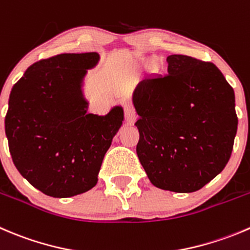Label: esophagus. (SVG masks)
Instances as JSON below:
<instances>
[{"mask_svg":"<svg viewBox=\"0 0 250 250\" xmlns=\"http://www.w3.org/2000/svg\"><path fill=\"white\" fill-rule=\"evenodd\" d=\"M123 110H125V118L127 121L128 125H133L137 120V113H135L134 107L130 103H125L123 106Z\"/></svg>","mask_w":250,"mask_h":250,"instance_id":"34e87169","label":"esophagus"}]
</instances>
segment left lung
Here are the masks:
<instances>
[{
    "mask_svg": "<svg viewBox=\"0 0 250 250\" xmlns=\"http://www.w3.org/2000/svg\"><path fill=\"white\" fill-rule=\"evenodd\" d=\"M167 63L166 76L144 79L133 95L137 154L155 187L192 193L231 157L238 125L234 91L211 62L171 55Z\"/></svg>",
    "mask_w": 250,
    "mask_h": 250,
    "instance_id": "1",
    "label": "left lung"
}]
</instances>
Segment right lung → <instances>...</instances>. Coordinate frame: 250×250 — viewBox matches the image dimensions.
Listing matches in <instances>:
<instances>
[{
  "label": "right lung",
  "instance_id": "add662e5",
  "mask_svg": "<svg viewBox=\"0 0 250 250\" xmlns=\"http://www.w3.org/2000/svg\"><path fill=\"white\" fill-rule=\"evenodd\" d=\"M96 52L61 53L31 64L13 85L4 129L19 173L36 189L68 198L91 189L104 156L123 121V110L86 113L82 93Z\"/></svg>",
  "mask_w": 250,
  "mask_h": 250
}]
</instances>
